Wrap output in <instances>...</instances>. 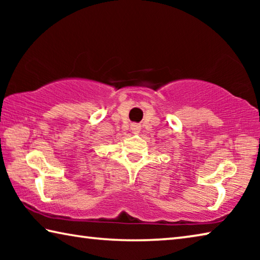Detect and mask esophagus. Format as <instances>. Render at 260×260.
Listing matches in <instances>:
<instances>
[{"mask_svg":"<svg viewBox=\"0 0 260 260\" xmlns=\"http://www.w3.org/2000/svg\"><path fill=\"white\" fill-rule=\"evenodd\" d=\"M131 129L134 132V133H139L141 129V126L139 124H132L131 125Z\"/></svg>","mask_w":260,"mask_h":260,"instance_id":"obj_1","label":"esophagus"}]
</instances>
